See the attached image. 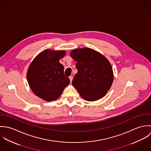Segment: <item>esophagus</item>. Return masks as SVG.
I'll use <instances>...</instances> for the list:
<instances>
[{"label":"esophagus","instance_id":"obj_1","mask_svg":"<svg viewBox=\"0 0 151 151\" xmlns=\"http://www.w3.org/2000/svg\"><path fill=\"white\" fill-rule=\"evenodd\" d=\"M69 78H70V83H71V82H72V80H73V77H72V76H70V77H69Z\"/></svg>","mask_w":151,"mask_h":151}]
</instances>
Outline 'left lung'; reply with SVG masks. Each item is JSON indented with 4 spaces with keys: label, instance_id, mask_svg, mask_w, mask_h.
<instances>
[{
    "label": "left lung",
    "instance_id": "1",
    "mask_svg": "<svg viewBox=\"0 0 151 151\" xmlns=\"http://www.w3.org/2000/svg\"><path fill=\"white\" fill-rule=\"evenodd\" d=\"M70 55L77 62L78 71L72 84L81 97L87 101H95L104 96L113 81L112 67L108 59L90 48L74 49Z\"/></svg>",
    "mask_w": 151,
    "mask_h": 151
}]
</instances>
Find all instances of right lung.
Returning a JSON list of instances; mask_svg holds the SVG:
<instances>
[{"mask_svg":"<svg viewBox=\"0 0 151 151\" xmlns=\"http://www.w3.org/2000/svg\"><path fill=\"white\" fill-rule=\"evenodd\" d=\"M65 51L45 50L40 53L29 65L27 78L33 92L46 101L58 99L70 79L64 74L63 65L59 63Z\"/></svg>","mask_w":151,"mask_h":151,"instance_id":"obj_1","label":"right lung"}]
</instances>
